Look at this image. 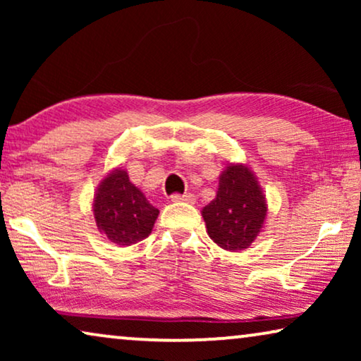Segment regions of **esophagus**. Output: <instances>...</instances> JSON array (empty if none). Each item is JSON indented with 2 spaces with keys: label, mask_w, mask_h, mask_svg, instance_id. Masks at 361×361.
<instances>
[{
  "label": "esophagus",
  "mask_w": 361,
  "mask_h": 361,
  "mask_svg": "<svg viewBox=\"0 0 361 361\" xmlns=\"http://www.w3.org/2000/svg\"><path fill=\"white\" fill-rule=\"evenodd\" d=\"M171 200L172 202H187V204H194L195 195L194 194H172Z\"/></svg>",
  "instance_id": "34e87169"
}]
</instances>
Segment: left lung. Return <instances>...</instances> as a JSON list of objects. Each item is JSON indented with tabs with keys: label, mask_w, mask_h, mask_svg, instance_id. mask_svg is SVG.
<instances>
[{
	"label": "left lung",
	"mask_w": 361,
	"mask_h": 361,
	"mask_svg": "<svg viewBox=\"0 0 361 361\" xmlns=\"http://www.w3.org/2000/svg\"><path fill=\"white\" fill-rule=\"evenodd\" d=\"M209 236L221 248L238 251L253 243L266 219V200L246 166H228L215 200L202 210Z\"/></svg>",
	"instance_id": "left-lung-1"
}]
</instances>
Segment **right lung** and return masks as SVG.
I'll return each mask as SVG.
<instances>
[{
	"label": "right lung",
	"mask_w": 361,
	"mask_h": 361,
	"mask_svg": "<svg viewBox=\"0 0 361 361\" xmlns=\"http://www.w3.org/2000/svg\"><path fill=\"white\" fill-rule=\"evenodd\" d=\"M97 226L116 245H133L149 236L159 210L131 184L125 171L108 174L93 202Z\"/></svg>",
	"instance_id": "obj_1"
}]
</instances>
